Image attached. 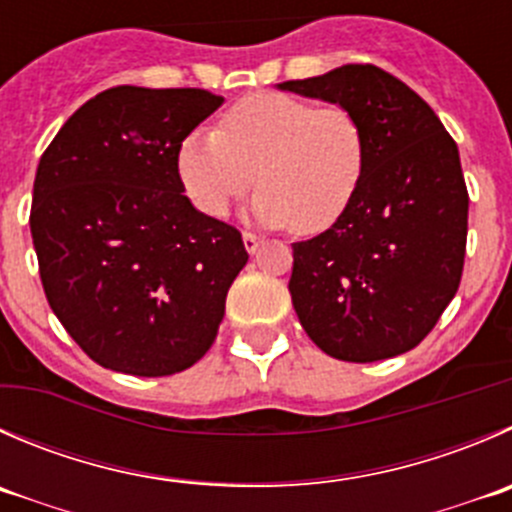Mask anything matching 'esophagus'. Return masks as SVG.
Listing matches in <instances>:
<instances>
[{"mask_svg":"<svg viewBox=\"0 0 512 512\" xmlns=\"http://www.w3.org/2000/svg\"><path fill=\"white\" fill-rule=\"evenodd\" d=\"M242 242H245V250L250 252V255H255L257 250H260L262 240L257 235H252V232H242Z\"/></svg>","mask_w":512,"mask_h":512,"instance_id":"1","label":"esophagus"}]
</instances>
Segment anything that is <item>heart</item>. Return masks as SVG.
Instances as JSON below:
<instances>
[{"label":"heart","mask_w":512,"mask_h":512,"mask_svg":"<svg viewBox=\"0 0 512 512\" xmlns=\"http://www.w3.org/2000/svg\"><path fill=\"white\" fill-rule=\"evenodd\" d=\"M365 165V132L350 109L282 92L240 99L220 130H192L177 147V177L202 215L222 220L257 175L252 217L300 235H320L345 217Z\"/></svg>","instance_id":"obj_1"}]
</instances>
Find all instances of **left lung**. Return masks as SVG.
I'll list each match as a JSON object with an SVG mask.
<instances>
[{
	"instance_id": "8db88e82",
	"label": "left lung",
	"mask_w": 512,
	"mask_h": 512,
	"mask_svg": "<svg viewBox=\"0 0 512 512\" xmlns=\"http://www.w3.org/2000/svg\"><path fill=\"white\" fill-rule=\"evenodd\" d=\"M277 87L350 109L367 142L345 217L292 245L297 317L337 360L403 355L433 330L463 277L468 187L458 145L420 94L375 64Z\"/></svg>"
}]
</instances>
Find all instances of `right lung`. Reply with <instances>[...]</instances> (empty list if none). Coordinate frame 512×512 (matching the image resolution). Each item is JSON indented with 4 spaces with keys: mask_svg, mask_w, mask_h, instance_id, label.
Listing matches in <instances>:
<instances>
[{
    "mask_svg": "<svg viewBox=\"0 0 512 512\" xmlns=\"http://www.w3.org/2000/svg\"><path fill=\"white\" fill-rule=\"evenodd\" d=\"M222 102L190 87L104 89L39 160L29 227L44 295L97 365L175 375L215 342L250 255L240 230L182 195L177 147Z\"/></svg>",
    "mask_w": 512,
    "mask_h": 512,
    "instance_id": "1",
    "label": "right lung"
}]
</instances>
